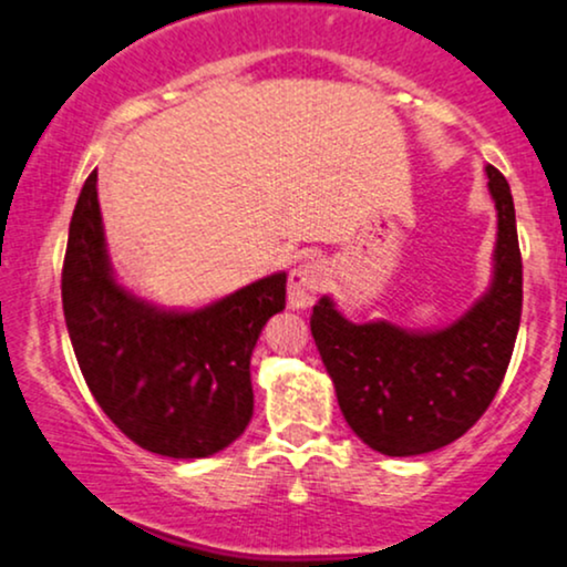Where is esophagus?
Masks as SVG:
<instances>
[{"instance_id":"esophagus-1","label":"esophagus","mask_w":567,"mask_h":567,"mask_svg":"<svg viewBox=\"0 0 567 567\" xmlns=\"http://www.w3.org/2000/svg\"><path fill=\"white\" fill-rule=\"evenodd\" d=\"M324 261L322 258H309V261L298 264L288 277V306L296 311L311 309L317 301L319 290L324 282Z\"/></svg>"}]
</instances>
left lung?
<instances>
[{
    "label": "left lung",
    "mask_w": 567,
    "mask_h": 567,
    "mask_svg": "<svg viewBox=\"0 0 567 567\" xmlns=\"http://www.w3.org/2000/svg\"><path fill=\"white\" fill-rule=\"evenodd\" d=\"M496 206L494 277L470 309L441 330L357 324L319 298L311 313L340 412L367 446L388 456L427 454L465 435L486 412L513 359L523 309V261L509 184L486 166Z\"/></svg>",
    "instance_id": "left-lung-1"
}]
</instances>
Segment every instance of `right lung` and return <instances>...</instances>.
I'll return each mask as SVG.
<instances>
[{
    "label": "right lung",
    "mask_w": 567,
    "mask_h": 567,
    "mask_svg": "<svg viewBox=\"0 0 567 567\" xmlns=\"http://www.w3.org/2000/svg\"><path fill=\"white\" fill-rule=\"evenodd\" d=\"M277 271L195 311L161 309L113 277L97 172L81 187L63 264V311L81 374L102 412L136 446L200 460L240 439L254 417L250 357L285 309Z\"/></svg>",
    "instance_id": "add662e5"
}]
</instances>
